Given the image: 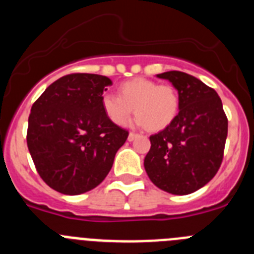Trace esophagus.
<instances>
[{
    "label": "esophagus",
    "instance_id": "obj_1",
    "mask_svg": "<svg viewBox=\"0 0 254 254\" xmlns=\"http://www.w3.org/2000/svg\"><path fill=\"white\" fill-rule=\"evenodd\" d=\"M138 136H140V134H138V133H134V132H129V134H128V141L136 140V138H137Z\"/></svg>",
    "mask_w": 254,
    "mask_h": 254
}]
</instances>
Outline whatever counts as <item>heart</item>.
<instances>
[{
  "label": "heart",
  "instance_id": "obj_1",
  "mask_svg": "<svg viewBox=\"0 0 254 254\" xmlns=\"http://www.w3.org/2000/svg\"><path fill=\"white\" fill-rule=\"evenodd\" d=\"M102 108L114 125H125L134 111L137 125L145 126L147 131L158 132L167 128L178 114L179 96L170 85L137 77L122 82L118 86V95L103 94Z\"/></svg>",
  "mask_w": 254,
  "mask_h": 254
}]
</instances>
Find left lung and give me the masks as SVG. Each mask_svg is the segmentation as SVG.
Segmentation results:
<instances>
[{
	"label": "left lung",
	"instance_id": "1",
	"mask_svg": "<svg viewBox=\"0 0 254 254\" xmlns=\"http://www.w3.org/2000/svg\"><path fill=\"white\" fill-rule=\"evenodd\" d=\"M174 85L179 113L159 133L143 165L156 187L172 194H190L207 185L223 163L228 118L220 96L201 80L181 71L158 75Z\"/></svg>",
	"mask_w": 254,
	"mask_h": 254
}]
</instances>
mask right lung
Masks as SVG:
<instances>
[{
	"instance_id": "add662e5",
	"label": "right lung",
	"mask_w": 254,
	"mask_h": 254,
	"mask_svg": "<svg viewBox=\"0 0 254 254\" xmlns=\"http://www.w3.org/2000/svg\"><path fill=\"white\" fill-rule=\"evenodd\" d=\"M108 77L69 73L49 85L29 114L26 143L38 174L64 194L99 186L128 131L108 120L102 108Z\"/></svg>"
}]
</instances>
